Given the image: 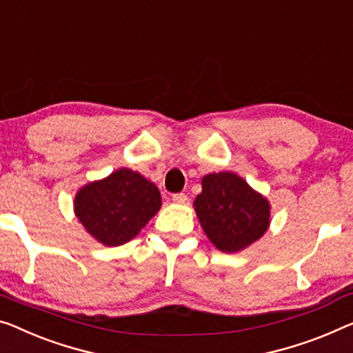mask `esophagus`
Wrapping results in <instances>:
<instances>
[{"label": "esophagus", "mask_w": 353, "mask_h": 353, "mask_svg": "<svg viewBox=\"0 0 353 353\" xmlns=\"http://www.w3.org/2000/svg\"><path fill=\"white\" fill-rule=\"evenodd\" d=\"M172 201L177 204H183L187 201V194L185 193H174L172 194Z\"/></svg>", "instance_id": "obj_1"}]
</instances>
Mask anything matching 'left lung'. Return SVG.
Returning <instances> with one entry per match:
<instances>
[{
    "instance_id": "obj_1",
    "label": "left lung",
    "mask_w": 353,
    "mask_h": 353,
    "mask_svg": "<svg viewBox=\"0 0 353 353\" xmlns=\"http://www.w3.org/2000/svg\"><path fill=\"white\" fill-rule=\"evenodd\" d=\"M194 199L201 227L219 250L234 254L259 241L270 227V203L234 172L203 177Z\"/></svg>"
}]
</instances>
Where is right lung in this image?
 Wrapping results in <instances>:
<instances>
[{"label": "right lung", "instance_id": "add662e5", "mask_svg": "<svg viewBox=\"0 0 353 353\" xmlns=\"http://www.w3.org/2000/svg\"><path fill=\"white\" fill-rule=\"evenodd\" d=\"M160 206L155 183L126 168L87 183L74 198V212L83 228L98 243L110 247L133 239Z\"/></svg>", "mask_w": 353, "mask_h": 353}]
</instances>
